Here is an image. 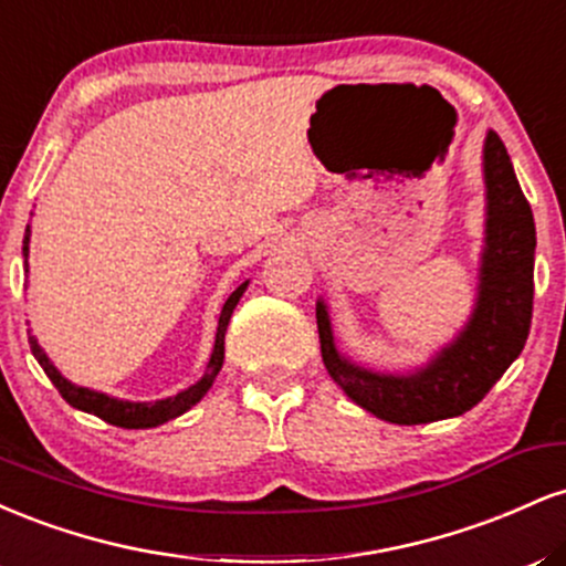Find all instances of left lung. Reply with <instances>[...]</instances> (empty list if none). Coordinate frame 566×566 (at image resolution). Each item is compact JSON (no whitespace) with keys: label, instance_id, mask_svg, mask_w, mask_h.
<instances>
[{"label":"left lung","instance_id":"1","mask_svg":"<svg viewBox=\"0 0 566 566\" xmlns=\"http://www.w3.org/2000/svg\"><path fill=\"white\" fill-rule=\"evenodd\" d=\"M482 172L484 244L476 297L469 322L428 361L405 373L359 365L337 348L327 303L324 297L316 301L324 367L350 401L388 423L418 426L469 412L527 343L535 295V220L509 151L492 129L484 138Z\"/></svg>","mask_w":566,"mask_h":566}]
</instances>
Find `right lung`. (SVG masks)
<instances>
[{
	"instance_id": "1",
	"label": "right lung",
	"mask_w": 566,
	"mask_h": 566,
	"mask_svg": "<svg viewBox=\"0 0 566 566\" xmlns=\"http://www.w3.org/2000/svg\"><path fill=\"white\" fill-rule=\"evenodd\" d=\"M29 242H31V226H25V237H23V265L25 274H29ZM250 287V279H244L242 284H237V290L231 292L229 301L223 303V311H220L218 319V333H216V346H212L210 361H207L205 375L193 382V386L184 388L175 396H167V399H157V401H127V399H116V396H108L103 391H93V388H84L71 382L69 378H63L61 369H57L50 356L44 354V348L39 346V340L34 335H29L31 343V354L39 361V367L44 369L53 386L61 391L63 399L69 401L74 409H82V412L95 415V418L106 420V423L119 426V428H157L167 420H175L178 415H184L191 409L197 401H201V396L212 388L216 382L220 367H223V350H226V329H229L231 314L237 308V303L242 301L244 290Z\"/></svg>"
}]
</instances>
